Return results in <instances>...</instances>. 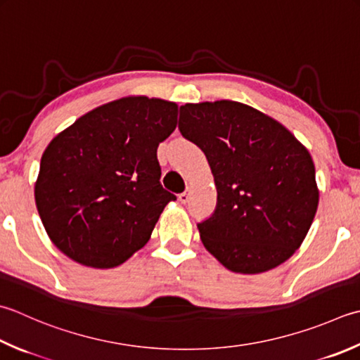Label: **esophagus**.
<instances>
[{
    "label": "esophagus",
    "mask_w": 360,
    "mask_h": 360,
    "mask_svg": "<svg viewBox=\"0 0 360 360\" xmlns=\"http://www.w3.org/2000/svg\"><path fill=\"white\" fill-rule=\"evenodd\" d=\"M190 195H192V188L190 187H187V190L184 193H181L179 195V201L182 202V204H186V202H188V200H190Z\"/></svg>",
    "instance_id": "esophagus-1"
}]
</instances>
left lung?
Returning a JSON list of instances; mask_svg holds the SVG:
<instances>
[{"instance_id": "8db88e82", "label": "left lung", "mask_w": 360, "mask_h": 360, "mask_svg": "<svg viewBox=\"0 0 360 360\" xmlns=\"http://www.w3.org/2000/svg\"><path fill=\"white\" fill-rule=\"evenodd\" d=\"M179 131L206 154L217 187L215 212L198 223L204 248L242 274L290 259L320 200L307 148L274 118L229 100L181 105Z\"/></svg>"}]
</instances>
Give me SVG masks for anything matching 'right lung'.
I'll return each mask as SVG.
<instances>
[{"label": "right lung", "mask_w": 360, "mask_h": 360, "mask_svg": "<svg viewBox=\"0 0 360 360\" xmlns=\"http://www.w3.org/2000/svg\"><path fill=\"white\" fill-rule=\"evenodd\" d=\"M178 104L124 96L87 112L41 154L34 196L48 237L91 269H112L150 240L176 196L162 187L158 146Z\"/></svg>", "instance_id": "right-lung-1"}]
</instances>
